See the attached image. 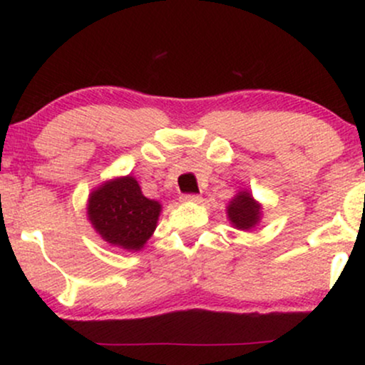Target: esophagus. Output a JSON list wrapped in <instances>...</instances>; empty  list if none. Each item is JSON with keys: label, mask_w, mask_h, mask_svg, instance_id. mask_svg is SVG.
Wrapping results in <instances>:
<instances>
[{"label": "esophagus", "mask_w": 365, "mask_h": 365, "mask_svg": "<svg viewBox=\"0 0 365 365\" xmlns=\"http://www.w3.org/2000/svg\"><path fill=\"white\" fill-rule=\"evenodd\" d=\"M180 199L183 200V202H200V195L199 194H183Z\"/></svg>", "instance_id": "esophagus-1"}]
</instances>
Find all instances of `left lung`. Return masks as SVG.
Returning <instances> with one entry per match:
<instances>
[{
	"instance_id": "1",
	"label": "left lung",
	"mask_w": 365,
	"mask_h": 365,
	"mask_svg": "<svg viewBox=\"0 0 365 365\" xmlns=\"http://www.w3.org/2000/svg\"><path fill=\"white\" fill-rule=\"evenodd\" d=\"M228 217L238 230H250L252 226L259 221V211L261 206L252 199V195L249 192H240L235 195V199L230 202L228 209Z\"/></svg>"
}]
</instances>
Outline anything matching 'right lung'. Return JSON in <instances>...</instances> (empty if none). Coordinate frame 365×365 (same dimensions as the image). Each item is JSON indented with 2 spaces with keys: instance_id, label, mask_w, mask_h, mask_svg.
Returning a JSON list of instances; mask_svg holds the SVG:
<instances>
[{
  "instance_id": "obj_1",
  "label": "right lung",
  "mask_w": 365,
  "mask_h": 365,
  "mask_svg": "<svg viewBox=\"0 0 365 365\" xmlns=\"http://www.w3.org/2000/svg\"><path fill=\"white\" fill-rule=\"evenodd\" d=\"M161 204L142 195L135 178L104 183L89 197L87 215L96 232L111 245L139 250L156 228Z\"/></svg>"
}]
</instances>
